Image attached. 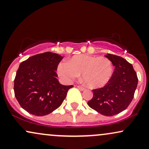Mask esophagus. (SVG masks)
<instances>
[{
    "label": "esophagus",
    "instance_id": "obj_1",
    "mask_svg": "<svg viewBox=\"0 0 149 149\" xmlns=\"http://www.w3.org/2000/svg\"><path fill=\"white\" fill-rule=\"evenodd\" d=\"M77 88H78L80 90V91H85V88L82 87V86H77Z\"/></svg>",
    "mask_w": 149,
    "mask_h": 149
}]
</instances>
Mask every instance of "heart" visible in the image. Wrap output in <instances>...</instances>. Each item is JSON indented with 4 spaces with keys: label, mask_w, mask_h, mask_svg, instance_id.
Segmentation results:
<instances>
[{
    "label": "heart",
    "mask_w": 149,
    "mask_h": 149,
    "mask_svg": "<svg viewBox=\"0 0 149 149\" xmlns=\"http://www.w3.org/2000/svg\"><path fill=\"white\" fill-rule=\"evenodd\" d=\"M80 73L86 86L91 88H99L110 81L113 67L108 58L90 54L75 55L68 62L63 61L57 65V74L65 82H71Z\"/></svg>",
    "instance_id": "obj_1"
}]
</instances>
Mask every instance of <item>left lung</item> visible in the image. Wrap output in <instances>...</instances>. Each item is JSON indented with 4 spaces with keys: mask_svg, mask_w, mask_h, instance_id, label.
Here are the masks:
<instances>
[{
    "mask_svg": "<svg viewBox=\"0 0 149 149\" xmlns=\"http://www.w3.org/2000/svg\"><path fill=\"white\" fill-rule=\"evenodd\" d=\"M115 66L113 76L105 86L93 90V97L88 105L106 116H113L126 109L133 100L138 79L133 65L115 54L105 55Z\"/></svg>",
    "mask_w": 149,
    "mask_h": 149,
    "instance_id": "8db88e82",
    "label": "left lung"
}]
</instances>
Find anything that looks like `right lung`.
Here are the masks:
<instances>
[{"instance_id":"1","label":"right lung","mask_w":149,"mask_h":149,"mask_svg":"<svg viewBox=\"0 0 149 149\" xmlns=\"http://www.w3.org/2000/svg\"><path fill=\"white\" fill-rule=\"evenodd\" d=\"M63 57L53 52L30 56L20 64L14 79V91L20 106L36 116L51 113L61 105L73 86L59 83L56 73Z\"/></svg>"}]
</instances>
